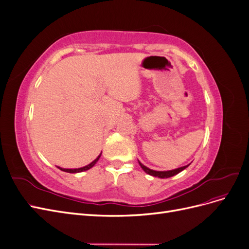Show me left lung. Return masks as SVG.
Segmentation results:
<instances>
[{
	"instance_id": "left-lung-1",
	"label": "left lung",
	"mask_w": 249,
	"mask_h": 249,
	"mask_svg": "<svg viewBox=\"0 0 249 249\" xmlns=\"http://www.w3.org/2000/svg\"><path fill=\"white\" fill-rule=\"evenodd\" d=\"M139 162V161H138ZM139 165L141 166V168L144 170L147 175L149 176H153V177H156V178H171L173 176L178 175V172L183 171L185 168H187L188 166H189L190 164L186 165V166H183V167H179V168H177V169H173V170H168V171H157V170H153V169H149L147 168L146 166H144L142 163L139 162Z\"/></svg>"
}]
</instances>
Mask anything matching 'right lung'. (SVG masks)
Segmentation results:
<instances>
[{"label": "right lung", "instance_id": "add662e5", "mask_svg": "<svg viewBox=\"0 0 249 249\" xmlns=\"http://www.w3.org/2000/svg\"><path fill=\"white\" fill-rule=\"evenodd\" d=\"M101 155H102V154H101ZM101 155H99V157H97L94 161H92V162L90 163V164L86 165V166H84V167H81V168H73V169H66V168H61V167H58V168H59L60 170L65 171V172H70V173H77V172L86 171V170H88V169H90V168L94 166L95 163H96L97 161H99V159L101 158Z\"/></svg>", "mask_w": 249, "mask_h": 249}]
</instances>
